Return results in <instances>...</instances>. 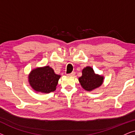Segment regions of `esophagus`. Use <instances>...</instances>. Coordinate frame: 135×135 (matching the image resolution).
Wrapping results in <instances>:
<instances>
[{
	"instance_id": "obj_1",
	"label": "esophagus",
	"mask_w": 135,
	"mask_h": 135,
	"mask_svg": "<svg viewBox=\"0 0 135 135\" xmlns=\"http://www.w3.org/2000/svg\"><path fill=\"white\" fill-rule=\"evenodd\" d=\"M68 76H74L75 75V72H73V73H71V74H67Z\"/></svg>"
}]
</instances>
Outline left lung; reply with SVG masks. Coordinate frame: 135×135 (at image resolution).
<instances>
[{
    "instance_id": "8db88e82",
    "label": "left lung",
    "mask_w": 135,
    "mask_h": 135,
    "mask_svg": "<svg viewBox=\"0 0 135 135\" xmlns=\"http://www.w3.org/2000/svg\"><path fill=\"white\" fill-rule=\"evenodd\" d=\"M82 74V76L79 78V81L82 87L86 91H93L103 84L104 77L96 74L90 66L84 68Z\"/></svg>"
}]
</instances>
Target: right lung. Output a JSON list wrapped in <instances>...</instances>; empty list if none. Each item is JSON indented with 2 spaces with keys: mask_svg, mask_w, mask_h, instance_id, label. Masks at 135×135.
<instances>
[{
  "mask_svg": "<svg viewBox=\"0 0 135 135\" xmlns=\"http://www.w3.org/2000/svg\"><path fill=\"white\" fill-rule=\"evenodd\" d=\"M60 77L51 67L45 66L32 69L28 75V81L34 91L49 93L56 90Z\"/></svg>",
  "mask_w": 135,
  "mask_h": 135,
  "instance_id": "right-lung-1",
  "label": "right lung"
}]
</instances>
